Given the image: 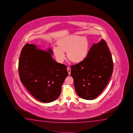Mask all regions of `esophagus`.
<instances>
[{"instance_id": "1", "label": "esophagus", "mask_w": 133, "mask_h": 133, "mask_svg": "<svg viewBox=\"0 0 133 133\" xmlns=\"http://www.w3.org/2000/svg\"><path fill=\"white\" fill-rule=\"evenodd\" d=\"M67 70H68V74L70 75L71 74V69L69 68H67Z\"/></svg>"}]
</instances>
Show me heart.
I'll return each mask as SVG.
<instances>
[{"label": "heart", "instance_id": "heart-1", "mask_svg": "<svg viewBox=\"0 0 133 133\" xmlns=\"http://www.w3.org/2000/svg\"><path fill=\"white\" fill-rule=\"evenodd\" d=\"M58 46L53 49L57 61L59 62H63L65 58L64 52L67 51L68 59L74 63H78L82 62L88 56L89 43L85 37L72 35L61 39Z\"/></svg>", "mask_w": 133, "mask_h": 133}]
</instances>
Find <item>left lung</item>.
I'll return each instance as SVG.
<instances>
[{"instance_id":"8db88e82","label":"left lung","mask_w":133,"mask_h":133,"mask_svg":"<svg viewBox=\"0 0 133 133\" xmlns=\"http://www.w3.org/2000/svg\"><path fill=\"white\" fill-rule=\"evenodd\" d=\"M77 94L83 99H95L106 88L113 71V61L106 41L93 44L82 62L71 65Z\"/></svg>"}]
</instances>
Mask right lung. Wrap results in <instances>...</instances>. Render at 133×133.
<instances>
[{
	"instance_id": "1",
	"label": "right lung",
	"mask_w": 133,
	"mask_h": 133,
	"mask_svg": "<svg viewBox=\"0 0 133 133\" xmlns=\"http://www.w3.org/2000/svg\"><path fill=\"white\" fill-rule=\"evenodd\" d=\"M51 53V49L47 52L27 43L23 47L18 61L20 81L35 99L45 103L59 97L68 74L67 66L56 62Z\"/></svg>"
}]
</instances>
